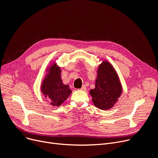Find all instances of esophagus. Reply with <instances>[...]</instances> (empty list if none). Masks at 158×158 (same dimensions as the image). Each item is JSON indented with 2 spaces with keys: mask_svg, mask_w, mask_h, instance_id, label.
I'll list each match as a JSON object with an SVG mask.
<instances>
[{
  "mask_svg": "<svg viewBox=\"0 0 158 158\" xmlns=\"http://www.w3.org/2000/svg\"><path fill=\"white\" fill-rule=\"evenodd\" d=\"M80 90H86V86H85V85H83L82 87H81V88L80 89Z\"/></svg>",
  "mask_w": 158,
  "mask_h": 158,
  "instance_id": "esophagus-1",
  "label": "esophagus"
}]
</instances>
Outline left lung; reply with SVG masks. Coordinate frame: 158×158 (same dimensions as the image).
Returning a JSON list of instances; mask_svg holds the SVG:
<instances>
[{
    "label": "left lung",
    "instance_id": "left-lung-1",
    "mask_svg": "<svg viewBox=\"0 0 158 158\" xmlns=\"http://www.w3.org/2000/svg\"><path fill=\"white\" fill-rule=\"evenodd\" d=\"M94 89L90 91L95 106L102 110L112 108L122 94L118 75L107 62H102L98 69Z\"/></svg>",
    "mask_w": 158,
    "mask_h": 158
}]
</instances>
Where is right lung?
Listing matches in <instances>:
<instances>
[{
    "mask_svg": "<svg viewBox=\"0 0 158 158\" xmlns=\"http://www.w3.org/2000/svg\"><path fill=\"white\" fill-rule=\"evenodd\" d=\"M60 73V68L54 64L42 85V93L54 106H60L72 93L69 86L62 83Z\"/></svg>",
    "mask_w": 158,
    "mask_h": 158,
    "instance_id": "obj_1",
    "label": "right lung"
}]
</instances>
